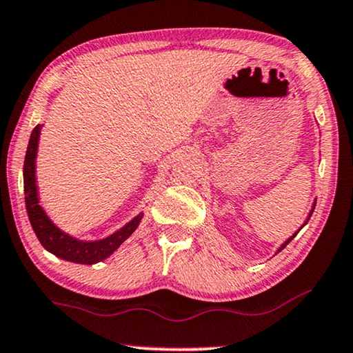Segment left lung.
I'll list each match as a JSON object with an SVG mask.
<instances>
[{
	"mask_svg": "<svg viewBox=\"0 0 353 353\" xmlns=\"http://www.w3.org/2000/svg\"><path fill=\"white\" fill-rule=\"evenodd\" d=\"M314 210H315V206H314V208H312V211H310V214H309V217H307V221H305V224H307V222H309V219H310V216H312V212H314ZM294 235H297V232H296V233H294ZM294 235H292V236H291V238H290V240H288V241H285V245H283V246H281V248H280V250H278V251H281V250H283V248H285V246H286V245H288V243H290V241H291V240H292V238H294Z\"/></svg>",
	"mask_w": 353,
	"mask_h": 353,
	"instance_id": "8db88e82",
	"label": "left lung"
}]
</instances>
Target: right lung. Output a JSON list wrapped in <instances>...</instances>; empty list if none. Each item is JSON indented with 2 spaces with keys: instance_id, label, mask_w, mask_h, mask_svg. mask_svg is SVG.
<instances>
[{
  "instance_id": "right-lung-1",
  "label": "right lung",
  "mask_w": 353,
  "mask_h": 353,
  "mask_svg": "<svg viewBox=\"0 0 353 353\" xmlns=\"http://www.w3.org/2000/svg\"><path fill=\"white\" fill-rule=\"evenodd\" d=\"M38 139H39V126L33 129L30 136L26 161H23V192H26V208L27 214L32 224L34 233L41 245L56 254L61 259L77 262V264H96L112 254L113 251L118 250V246L126 240L132 232L136 230L139 222L142 219V214L126 224L113 235L103 238L99 241H78L75 238L68 236L67 233L52 224L43 211V208L38 205L37 195V183H34V158H37L38 150Z\"/></svg>"
}]
</instances>
